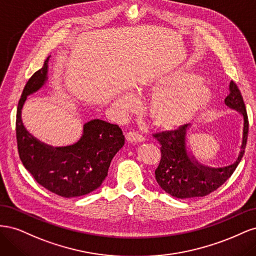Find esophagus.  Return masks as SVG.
<instances>
[{"instance_id":"esophagus-1","label":"esophagus","mask_w":256,"mask_h":256,"mask_svg":"<svg viewBox=\"0 0 256 256\" xmlns=\"http://www.w3.org/2000/svg\"><path fill=\"white\" fill-rule=\"evenodd\" d=\"M126 140L129 143H132V144H138V143H141L145 141V138L141 134H138L136 132H128L126 134Z\"/></svg>"}]
</instances>
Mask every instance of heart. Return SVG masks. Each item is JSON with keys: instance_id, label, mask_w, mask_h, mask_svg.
<instances>
[{"instance_id": "obj_1", "label": "heart", "mask_w": 256, "mask_h": 256, "mask_svg": "<svg viewBox=\"0 0 256 256\" xmlns=\"http://www.w3.org/2000/svg\"><path fill=\"white\" fill-rule=\"evenodd\" d=\"M138 95H150L146 113L154 126L174 130L203 112L212 99V88L198 76L177 70L152 76L136 88ZM136 106V97L126 92L118 96L114 106L128 111Z\"/></svg>"}]
</instances>
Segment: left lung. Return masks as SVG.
Listing matches in <instances>:
<instances>
[{"mask_svg":"<svg viewBox=\"0 0 256 256\" xmlns=\"http://www.w3.org/2000/svg\"><path fill=\"white\" fill-rule=\"evenodd\" d=\"M228 96L224 102L242 118V134L235 161L226 166H209L200 164L189 150L190 124L174 131L154 134L161 144V160L154 171L158 184L170 196L177 198L205 196L218 189L234 173L244 154L249 122L244 99L237 85L230 81Z\"/></svg>","mask_w":256,"mask_h":256,"instance_id":"left-lung-1","label":"left lung"}]
</instances>
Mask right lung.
Here are the masks:
<instances>
[{"mask_svg": "<svg viewBox=\"0 0 256 256\" xmlns=\"http://www.w3.org/2000/svg\"><path fill=\"white\" fill-rule=\"evenodd\" d=\"M49 58L26 84L18 104L16 134L23 166L44 188L63 198L85 196L102 186L110 164L125 144L122 129L102 120L83 125L76 143L51 146L30 134L23 125L22 108L28 96L42 90L48 81Z\"/></svg>", "mask_w": 256, "mask_h": 256, "instance_id": "1", "label": "right lung"}]
</instances>
